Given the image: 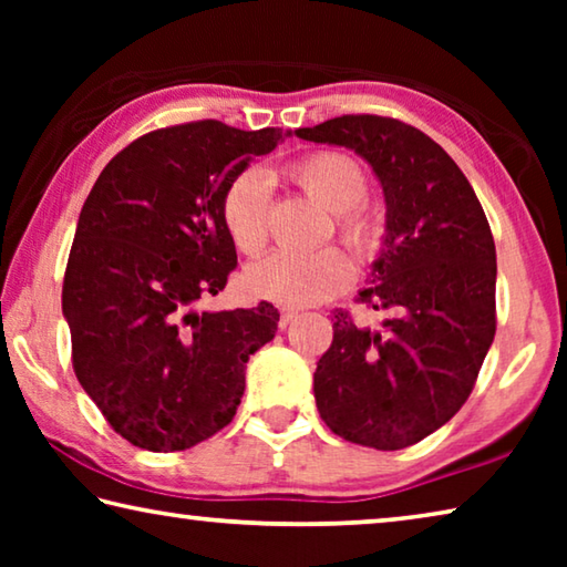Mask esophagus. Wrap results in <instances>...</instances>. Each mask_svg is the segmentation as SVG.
I'll return each mask as SVG.
<instances>
[{"label":"esophagus","mask_w":567,"mask_h":567,"mask_svg":"<svg viewBox=\"0 0 567 567\" xmlns=\"http://www.w3.org/2000/svg\"><path fill=\"white\" fill-rule=\"evenodd\" d=\"M297 310H292V307H282V312H280V328H287V324H290L292 320H297Z\"/></svg>","instance_id":"obj_1"}]
</instances>
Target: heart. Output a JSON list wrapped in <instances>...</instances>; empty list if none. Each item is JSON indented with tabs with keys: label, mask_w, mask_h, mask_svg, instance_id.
<instances>
[{
	"label": "heart",
	"mask_w": 567,
	"mask_h": 567,
	"mask_svg": "<svg viewBox=\"0 0 567 567\" xmlns=\"http://www.w3.org/2000/svg\"><path fill=\"white\" fill-rule=\"evenodd\" d=\"M290 177L307 195L338 213L340 233L360 255L378 247V223L362 209L368 195V175L358 159L342 152H312L295 162ZM267 213H270V182L260 169H247L229 182L219 215L233 245L245 255H257L267 245ZM354 267L340 247L315 252H280L247 267L245 290L255 300H270L287 307H305L330 300L352 282Z\"/></svg>",
	"instance_id": "b5f03b06"
}]
</instances>
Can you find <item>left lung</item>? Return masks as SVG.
Returning a JSON list of instances; mask_svg holds the SVG:
<instances>
[{
	"mask_svg": "<svg viewBox=\"0 0 567 567\" xmlns=\"http://www.w3.org/2000/svg\"><path fill=\"white\" fill-rule=\"evenodd\" d=\"M352 150L385 197V235L360 297L380 328L334 312L315 370V402L334 435L402 450L463 408L495 338V243L453 157L410 124L344 114L295 132Z\"/></svg>",
	"mask_w": 567,
	"mask_h": 567,
	"instance_id": "1",
	"label": "left lung"
}]
</instances>
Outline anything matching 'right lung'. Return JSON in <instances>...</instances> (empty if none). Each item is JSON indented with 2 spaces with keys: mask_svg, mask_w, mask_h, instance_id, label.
Returning a JSON list of instances; mask_svg holds the SVG:
<instances>
[{
  "mask_svg": "<svg viewBox=\"0 0 567 567\" xmlns=\"http://www.w3.org/2000/svg\"><path fill=\"white\" fill-rule=\"evenodd\" d=\"M282 140L205 120L150 132L94 182L62 287L72 364L114 433L152 453L213 437L245 395L249 354L280 312L197 310L237 249L219 215L229 182Z\"/></svg>",
  "mask_w": 567,
  "mask_h": 567,
  "instance_id": "add662e5",
  "label": "right lung"
}]
</instances>
